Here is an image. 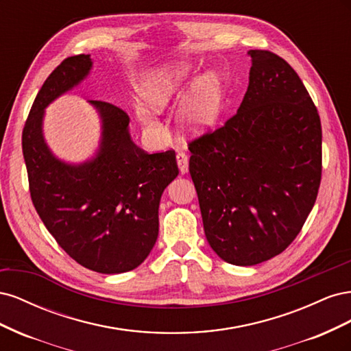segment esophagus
Instances as JSON below:
<instances>
[{
    "instance_id": "esophagus-1",
    "label": "esophagus",
    "mask_w": 351,
    "mask_h": 351,
    "mask_svg": "<svg viewBox=\"0 0 351 351\" xmlns=\"http://www.w3.org/2000/svg\"><path fill=\"white\" fill-rule=\"evenodd\" d=\"M177 164H178V169L182 174H186L189 169V158L186 155V152L178 151L177 152Z\"/></svg>"
}]
</instances>
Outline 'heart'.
<instances>
[{
	"mask_svg": "<svg viewBox=\"0 0 351 351\" xmlns=\"http://www.w3.org/2000/svg\"><path fill=\"white\" fill-rule=\"evenodd\" d=\"M192 80V67L186 61L169 62L152 71L141 95L146 105H137V117L147 127H158L153 110H162ZM221 110V88L217 79H200L180 104V119L190 132L200 133L217 120Z\"/></svg>",
	"mask_w": 351,
	"mask_h": 351,
	"instance_id": "1",
	"label": "heart"
}]
</instances>
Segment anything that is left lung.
Returning a JSON list of instances; mask_svg holds the SVG:
<instances>
[{"mask_svg": "<svg viewBox=\"0 0 351 351\" xmlns=\"http://www.w3.org/2000/svg\"><path fill=\"white\" fill-rule=\"evenodd\" d=\"M249 56V86L237 112L189 142L206 240L239 267L290 246L322 177L321 119L303 82L271 51Z\"/></svg>", "mask_w": 351, "mask_h": 351, "instance_id": "8db88e82", "label": "left lung"}]
</instances>
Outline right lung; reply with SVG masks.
I'll return each mask as SVG.
<instances>
[{
    "label": "right lung",
    "instance_id": "obj_1",
    "mask_svg": "<svg viewBox=\"0 0 351 351\" xmlns=\"http://www.w3.org/2000/svg\"><path fill=\"white\" fill-rule=\"evenodd\" d=\"M89 56L61 61L42 84L23 127L22 147L29 192L47 230L71 259L101 274L132 271L158 239L164 189L178 176L176 152L149 154L129 134V115L90 101L102 117L101 149L80 165L58 161L42 136L49 102L88 76Z\"/></svg>",
    "mask_w": 351,
    "mask_h": 351
}]
</instances>
